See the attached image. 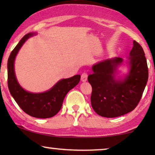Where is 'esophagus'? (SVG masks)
Returning a JSON list of instances; mask_svg holds the SVG:
<instances>
[{
    "label": "esophagus",
    "instance_id": "34e87169",
    "mask_svg": "<svg viewBox=\"0 0 155 155\" xmlns=\"http://www.w3.org/2000/svg\"><path fill=\"white\" fill-rule=\"evenodd\" d=\"M87 79V74L86 72H83L82 74H81V81L82 82H85Z\"/></svg>",
    "mask_w": 155,
    "mask_h": 155
}]
</instances>
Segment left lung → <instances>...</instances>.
<instances>
[{
    "label": "left lung",
    "instance_id": "obj_1",
    "mask_svg": "<svg viewBox=\"0 0 155 155\" xmlns=\"http://www.w3.org/2000/svg\"><path fill=\"white\" fill-rule=\"evenodd\" d=\"M128 64L129 72L116 78L117 70L123 63L120 57L94 64L87 77L92 87L91 104L97 114L105 117L121 116L132 111L139 103L148 78L147 61L142 47L133 41Z\"/></svg>",
    "mask_w": 155,
    "mask_h": 155
}]
</instances>
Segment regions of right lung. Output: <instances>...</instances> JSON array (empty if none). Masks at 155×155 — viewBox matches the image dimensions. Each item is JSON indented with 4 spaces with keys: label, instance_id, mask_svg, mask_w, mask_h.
I'll list each match as a JSON object with an SVG mask.
<instances>
[{
    "label": "right lung",
    "instance_id": "obj_1",
    "mask_svg": "<svg viewBox=\"0 0 155 155\" xmlns=\"http://www.w3.org/2000/svg\"><path fill=\"white\" fill-rule=\"evenodd\" d=\"M35 34L29 33L25 35L10 54L7 62V82L10 94L23 111L34 117L48 118L59 111L65 96L79 83L81 76L77 74L60 80L51 89L42 93H32L21 87L15 74V59L27 39Z\"/></svg>",
    "mask_w": 155,
    "mask_h": 155
}]
</instances>
